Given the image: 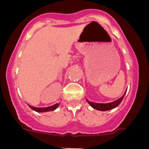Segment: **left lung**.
<instances>
[{"label": "left lung", "mask_w": 149, "mask_h": 149, "mask_svg": "<svg viewBox=\"0 0 149 149\" xmlns=\"http://www.w3.org/2000/svg\"><path fill=\"white\" fill-rule=\"evenodd\" d=\"M126 92L125 93V94L121 97L120 98H119L118 100L115 101H113V102H110V103H107V104H99V103H95V102H91L89 101V100L86 99L88 103L90 104V106L92 107H93L94 109L95 110H101V111H106V110H111V109H113L116 107H118L119 105V104L122 102V99H123L124 96L125 95Z\"/></svg>", "instance_id": "left-lung-1"}]
</instances>
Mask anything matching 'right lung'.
Instances as JSON below:
<instances>
[{"mask_svg":"<svg viewBox=\"0 0 149 149\" xmlns=\"http://www.w3.org/2000/svg\"><path fill=\"white\" fill-rule=\"evenodd\" d=\"M59 104H56L53 105V106L48 107H35L30 106V105H29V106H30V108L32 109V110H35V111L39 112V113H42V112H48L56 110V109L58 107Z\"/></svg>","mask_w":149,"mask_h":149,"instance_id":"right-lung-1","label":"right lung"}]
</instances>
